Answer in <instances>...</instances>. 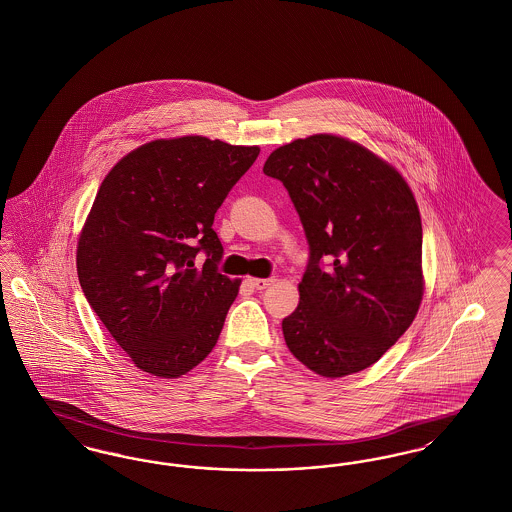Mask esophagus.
<instances>
[{
  "label": "esophagus",
  "instance_id": "obj_1",
  "mask_svg": "<svg viewBox=\"0 0 512 512\" xmlns=\"http://www.w3.org/2000/svg\"><path fill=\"white\" fill-rule=\"evenodd\" d=\"M255 290H267L268 286L274 284V278H249L247 280Z\"/></svg>",
  "mask_w": 512,
  "mask_h": 512
}]
</instances>
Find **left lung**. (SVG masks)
<instances>
[{"mask_svg":"<svg viewBox=\"0 0 512 512\" xmlns=\"http://www.w3.org/2000/svg\"><path fill=\"white\" fill-rule=\"evenodd\" d=\"M263 172L286 186L311 249L297 309L282 320L288 349L324 378L365 370L407 332L422 303L413 190L388 161L336 134L274 149Z\"/></svg>","mask_w":512,"mask_h":512,"instance_id":"obj_1","label":"left lung"}]
</instances>
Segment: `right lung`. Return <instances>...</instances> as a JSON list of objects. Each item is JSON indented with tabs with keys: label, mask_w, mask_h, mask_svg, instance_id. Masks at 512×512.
<instances>
[{
	"label": "right lung",
	"mask_w": 512,
	"mask_h": 512,
	"mask_svg": "<svg viewBox=\"0 0 512 512\" xmlns=\"http://www.w3.org/2000/svg\"><path fill=\"white\" fill-rule=\"evenodd\" d=\"M259 146L159 138L107 172L78 236L88 303L132 363L180 378L217 345L242 280L220 274L215 213ZM203 248V266L194 255Z\"/></svg>",
	"instance_id": "1"
}]
</instances>
